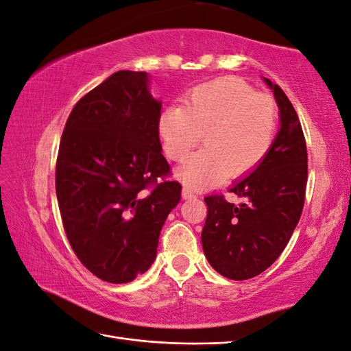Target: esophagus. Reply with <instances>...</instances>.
<instances>
[{
    "mask_svg": "<svg viewBox=\"0 0 351 351\" xmlns=\"http://www.w3.org/2000/svg\"><path fill=\"white\" fill-rule=\"evenodd\" d=\"M182 197L184 199H191V197H195V194L191 189H189V186H184L182 189Z\"/></svg>",
    "mask_w": 351,
    "mask_h": 351,
    "instance_id": "1",
    "label": "esophagus"
}]
</instances>
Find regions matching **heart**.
I'll list each match as a JSON object with an SVG mask.
<instances>
[{"instance_id": "1", "label": "heart", "mask_w": 351, "mask_h": 351, "mask_svg": "<svg viewBox=\"0 0 351 351\" xmlns=\"http://www.w3.org/2000/svg\"><path fill=\"white\" fill-rule=\"evenodd\" d=\"M276 127L271 97L254 93L241 79L221 77L193 88L184 106L162 110L158 134L172 161L185 160L203 137L205 146L178 170L185 184L203 186L256 169L272 148Z\"/></svg>"}]
</instances>
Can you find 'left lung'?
<instances>
[{
  "mask_svg": "<svg viewBox=\"0 0 351 351\" xmlns=\"http://www.w3.org/2000/svg\"><path fill=\"white\" fill-rule=\"evenodd\" d=\"M274 89L281 128L258 167L229 193L206 195L208 215L202 245L208 262L226 278L242 281L257 276L280 257L295 232L304 209L308 181V154L298 113L282 89Z\"/></svg>",
  "mask_w": 351,
  "mask_h": 351,
  "instance_id": "1",
  "label": "left lung"
}]
</instances>
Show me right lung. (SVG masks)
<instances>
[{
	"label": "right lung",
	"instance_id": "obj_1",
	"mask_svg": "<svg viewBox=\"0 0 351 351\" xmlns=\"http://www.w3.org/2000/svg\"><path fill=\"white\" fill-rule=\"evenodd\" d=\"M161 103L145 71L122 70L73 108L61 136L55 190L75 254L103 281L148 271L182 186L161 154Z\"/></svg>",
	"mask_w": 351,
	"mask_h": 351
}]
</instances>
